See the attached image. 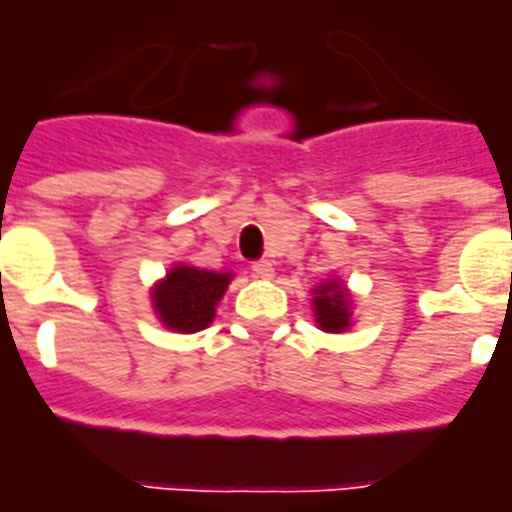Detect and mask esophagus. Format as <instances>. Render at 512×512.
<instances>
[{"mask_svg":"<svg viewBox=\"0 0 512 512\" xmlns=\"http://www.w3.org/2000/svg\"><path fill=\"white\" fill-rule=\"evenodd\" d=\"M253 275H259V277H272V275H275V267H272V261H267V259L253 261Z\"/></svg>","mask_w":512,"mask_h":512,"instance_id":"1","label":"esophagus"}]
</instances>
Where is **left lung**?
<instances>
[{"label": "left lung", "mask_w": 512, "mask_h": 512, "mask_svg": "<svg viewBox=\"0 0 512 512\" xmlns=\"http://www.w3.org/2000/svg\"><path fill=\"white\" fill-rule=\"evenodd\" d=\"M315 320L328 334H339L350 326V296L339 283H323L315 288Z\"/></svg>", "instance_id": "left-lung-1"}]
</instances>
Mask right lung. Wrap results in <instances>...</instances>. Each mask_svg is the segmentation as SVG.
<instances>
[{
  "label": "right lung",
  "instance_id": "add662e5",
  "mask_svg": "<svg viewBox=\"0 0 512 512\" xmlns=\"http://www.w3.org/2000/svg\"><path fill=\"white\" fill-rule=\"evenodd\" d=\"M232 275L178 264L154 291L157 315L173 331L194 334L211 326L216 304L227 291Z\"/></svg>",
  "mask_w": 512,
  "mask_h": 512
}]
</instances>
